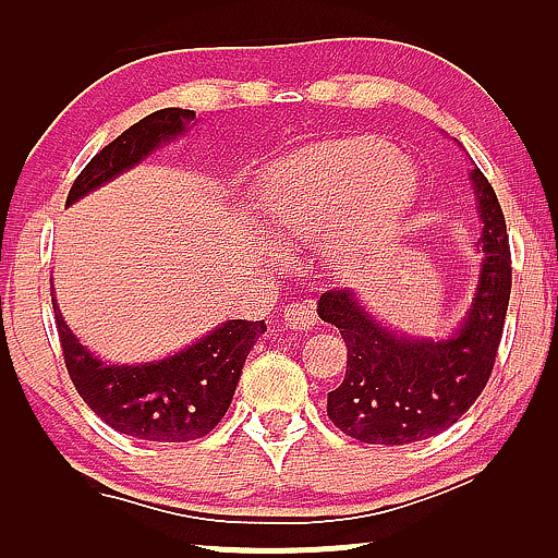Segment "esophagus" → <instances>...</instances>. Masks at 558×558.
<instances>
[{
	"instance_id": "esophagus-1",
	"label": "esophagus",
	"mask_w": 558,
	"mask_h": 558,
	"mask_svg": "<svg viewBox=\"0 0 558 558\" xmlns=\"http://www.w3.org/2000/svg\"><path fill=\"white\" fill-rule=\"evenodd\" d=\"M282 318H286L288 328H293V331H308V328L316 326L318 313L311 301H293L286 305Z\"/></svg>"
}]
</instances>
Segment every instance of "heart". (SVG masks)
<instances>
[{
	"label": "heart",
	"instance_id": "obj_1",
	"mask_svg": "<svg viewBox=\"0 0 558 558\" xmlns=\"http://www.w3.org/2000/svg\"><path fill=\"white\" fill-rule=\"evenodd\" d=\"M414 190V169L389 144L349 138L280 167L263 204L280 234L320 242L333 268H356L397 238Z\"/></svg>",
	"mask_w": 558,
	"mask_h": 558
}]
</instances>
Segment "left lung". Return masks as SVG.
I'll use <instances>...</instances> for the list:
<instances>
[{"instance_id":"1","label":"left lung","mask_w":558,"mask_h":558,"mask_svg":"<svg viewBox=\"0 0 558 558\" xmlns=\"http://www.w3.org/2000/svg\"><path fill=\"white\" fill-rule=\"evenodd\" d=\"M481 202L485 253L475 303L447 341L389 333L361 308L354 290H326L318 316L347 343V376L328 391V420L368 445H407L454 425L490 379L511 298V245L500 202L481 169L470 171Z\"/></svg>"}]
</instances>
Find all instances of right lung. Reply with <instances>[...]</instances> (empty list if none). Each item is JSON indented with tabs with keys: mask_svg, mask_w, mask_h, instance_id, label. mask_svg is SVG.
Segmentation results:
<instances>
[{
	"mask_svg": "<svg viewBox=\"0 0 558 558\" xmlns=\"http://www.w3.org/2000/svg\"><path fill=\"white\" fill-rule=\"evenodd\" d=\"M192 119L194 111L161 108L133 123L77 174L65 207L131 169L163 141L179 136ZM52 308L62 359L83 402L108 427L151 442H190L209 435L232 402L250 349L265 333L263 320H227L174 356L154 364L119 366L104 364L81 347L54 301Z\"/></svg>",
	"mask_w": 558,
	"mask_h": 558,
	"instance_id": "obj_1",
	"label": "right lung"
}]
</instances>
